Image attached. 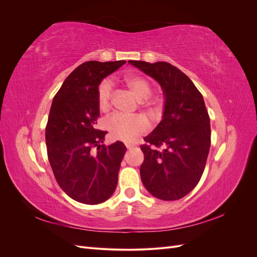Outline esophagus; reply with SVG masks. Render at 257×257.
I'll list each match as a JSON object with an SVG mask.
<instances>
[{
    "label": "esophagus",
    "instance_id": "obj_1",
    "mask_svg": "<svg viewBox=\"0 0 257 257\" xmlns=\"http://www.w3.org/2000/svg\"><path fill=\"white\" fill-rule=\"evenodd\" d=\"M125 147L127 148V149H132V148H134V147H135V145H133V144H128V143H126V144H125Z\"/></svg>",
    "mask_w": 257,
    "mask_h": 257
}]
</instances>
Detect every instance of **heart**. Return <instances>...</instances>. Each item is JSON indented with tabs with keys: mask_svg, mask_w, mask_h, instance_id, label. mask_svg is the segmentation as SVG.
Wrapping results in <instances>:
<instances>
[{
	"mask_svg": "<svg viewBox=\"0 0 257 257\" xmlns=\"http://www.w3.org/2000/svg\"><path fill=\"white\" fill-rule=\"evenodd\" d=\"M126 87L134 93L139 99L150 97L153 91L152 83L145 76L138 74H130L123 79ZM113 97V87L109 79H104L99 83L96 93L97 106L102 111H107L111 107ZM146 106H152V102L147 100ZM106 126L111 137L115 141L125 143L134 142L135 139L150 130V122L145 115H125L114 113L107 119Z\"/></svg>",
	"mask_w": 257,
	"mask_h": 257,
	"instance_id": "obj_1",
	"label": "heart"
}]
</instances>
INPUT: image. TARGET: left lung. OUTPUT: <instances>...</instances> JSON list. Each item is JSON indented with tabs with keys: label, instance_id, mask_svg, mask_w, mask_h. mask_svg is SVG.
I'll return each mask as SVG.
<instances>
[{
	"label": "left lung",
	"instance_id": "obj_1",
	"mask_svg": "<svg viewBox=\"0 0 257 257\" xmlns=\"http://www.w3.org/2000/svg\"><path fill=\"white\" fill-rule=\"evenodd\" d=\"M128 62L153 77L165 94L163 120L141 147L142 181L154 197L180 199L198 184L211 144L203 95L188 76L167 62Z\"/></svg>",
	"mask_w": 257,
	"mask_h": 257
}]
</instances>
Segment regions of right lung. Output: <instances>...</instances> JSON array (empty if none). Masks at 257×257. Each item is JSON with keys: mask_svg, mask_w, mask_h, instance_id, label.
Here are the masks:
<instances>
[{"mask_svg": "<svg viewBox=\"0 0 257 257\" xmlns=\"http://www.w3.org/2000/svg\"><path fill=\"white\" fill-rule=\"evenodd\" d=\"M126 61H88L68 75L54 95L46 125L47 154L54 178L78 203L97 205L109 198L126 147L104 146L106 131L95 128L100 81Z\"/></svg>", "mask_w": 257, "mask_h": 257, "instance_id": "obj_1", "label": "right lung"}]
</instances>
